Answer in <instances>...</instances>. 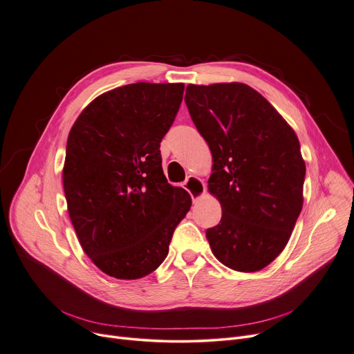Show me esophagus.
Here are the masks:
<instances>
[{"label":"esophagus","mask_w":354,"mask_h":354,"mask_svg":"<svg viewBox=\"0 0 354 354\" xmlns=\"http://www.w3.org/2000/svg\"><path fill=\"white\" fill-rule=\"evenodd\" d=\"M183 187L189 192V195L192 196V201L198 202L206 192V186L203 183V180H201L196 176H189L186 179V182L183 183Z\"/></svg>","instance_id":"obj_1"}]
</instances>
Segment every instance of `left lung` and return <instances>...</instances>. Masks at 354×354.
<instances>
[{"label": "left lung", "instance_id": "left-lung-1", "mask_svg": "<svg viewBox=\"0 0 354 354\" xmlns=\"http://www.w3.org/2000/svg\"><path fill=\"white\" fill-rule=\"evenodd\" d=\"M185 103L213 156L209 190L221 220L206 230L226 267L260 271L285 248L304 203L305 162L297 134L244 83L189 84Z\"/></svg>", "mask_w": 354, "mask_h": 354}]
</instances>
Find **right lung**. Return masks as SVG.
I'll use <instances>...</instances> for the list:
<instances>
[{"label": "right lung", "mask_w": 354, "mask_h": 354, "mask_svg": "<svg viewBox=\"0 0 354 354\" xmlns=\"http://www.w3.org/2000/svg\"><path fill=\"white\" fill-rule=\"evenodd\" d=\"M183 83H133L94 99L68 137L63 187L77 239L104 274L137 279L167 259L190 209L168 183L160 141L172 127Z\"/></svg>", "instance_id": "1"}]
</instances>
